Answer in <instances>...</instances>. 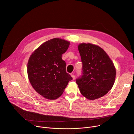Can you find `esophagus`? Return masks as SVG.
Segmentation results:
<instances>
[{
	"label": "esophagus",
	"mask_w": 134,
	"mask_h": 134,
	"mask_svg": "<svg viewBox=\"0 0 134 134\" xmlns=\"http://www.w3.org/2000/svg\"><path fill=\"white\" fill-rule=\"evenodd\" d=\"M71 76H72V77H73V80H74L75 79V75H74V74H71Z\"/></svg>",
	"instance_id": "obj_1"
}]
</instances>
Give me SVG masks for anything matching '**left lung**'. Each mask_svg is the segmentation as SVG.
<instances>
[{"label": "left lung", "instance_id": "1", "mask_svg": "<svg viewBox=\"0 0 134 134\" xmlns=\"http://www.w3.org/2000/svg\"><path fill=\"white\" fill-rule=\"evenodd\" d=\"M82 64V74L76 80L81 93L88 99L102 97L113 86L116 69L112 61L101 47L91 43L78 46Z\"/></svg>", "mask_w": 134, "mask_h": 134}]
</instances>
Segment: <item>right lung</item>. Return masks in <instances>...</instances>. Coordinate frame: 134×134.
<instances>
[{
  "label": "right lung",
  "instance_id": "1",
  "mask_svg": "<svg viewBox=\"0 0 134 134\" xmlns=\"http://www.w3.org/2000/svg\"><path fill=\"white\" fill-rule=\"evenodd\" d=\"M69 42L54 38L42 43L30 57L27 74L32 86L44 97L54 100L63 93L73 79L66 72V62L62 59Z\"/></svg>",
  "mask_w": 134,
  "mask_h": 134
}]
</instances>
